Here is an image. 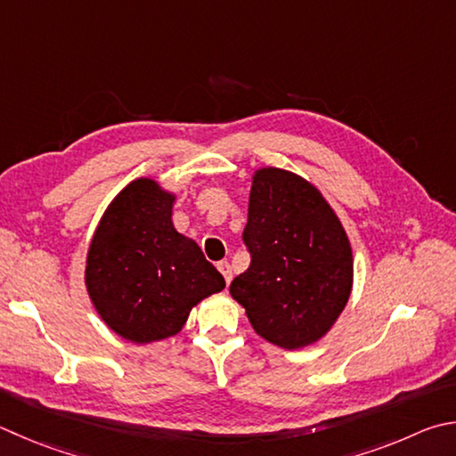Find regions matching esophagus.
<instances>
[{"label":"esophagus","mask_w":456,"mask_h":456,"mask_svg":"<svg viewBox=\"0 0 456 456\" xmlns=\"http://www.w3.org/2000/svg\"><path fill=\"white\" fill-rule=\"evenodd\" d=\"M217 269L221 271V275L225 277V283L229 285L231 279H233V269H231V265H229L227 261H221V263L217 265Z\"/></svg>","instance_id":"1"}]
</instances>
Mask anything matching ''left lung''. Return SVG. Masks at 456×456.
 I'll list each match as a JSON object with an SVG mask.
<instances>
[{"label": "left lung", "mask_w": 456, "mask_h": 456, "mask_svg": "<svg viewBox=\"0 0 456 456\" xmlns=\"http://www.w3.org/2000/svg\"><path fill=\"white\" fill-rule=\"evenodd\" d=\"M243 241L249 269L229 293L255 333L295 351L314 345L353 291V249L333 207L311 181L281 167L253 171Z\"/></svg>", "instance_id": "1"}]
</instances>
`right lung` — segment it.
<instances>
[{"label":"right lung","instance_id":"right-lung-1","mask_svg":"<svg viewBox=\"0 0 456 456\" xmlns=\"http://www.w3.org/2000/svg\"><path fill=\"white\" fill-rule=\"evenodd\" d=\"M177 193L137 177L107 205L86 256V289L115 335L147 345L177 335L189 313L225 289L191 237L173 225Z\"/></svg>","mask_w":456,"mask_h":456}]
</instances>
